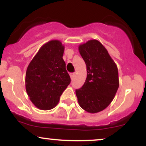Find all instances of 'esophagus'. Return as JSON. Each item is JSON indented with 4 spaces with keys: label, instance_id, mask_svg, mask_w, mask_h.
Masks as SVG:
<instances>
[{
    "label": "esophagus",
    "instance_id": "esophagus-1",
    "mask_svg": "<svg viewBox=\"0 0 146 146\" xmlns=\"http://www.w3.org/2000/svg\"><path fill=\"white\" fill-rule=\"evenodd\" d=\"M70 76H71V80H73V79H74V78H75V73H71V74H70Z\"/></svg>",
    "mask_w": 146,
    "mask_h": 146
}]
</instances>
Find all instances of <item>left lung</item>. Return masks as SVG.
Instances as JSON below:
<instances>
[{
	"instance_id": "left-lung-1",
	"label": "left lung",
	"mask_w": 146,
	"mask_h": 146,
	"mask_svg": "<svg viewBox=\"0 0 146 146\" xmlns=\"http://www.w3.org/2000/svg\"><path fill=\"white\" fill-rule=\"evenodd\" d=\"M86 65L84 84L75 90L79 105L89 113L102 111L109 106L119 86L117 64L104 45L90 40L78 46Z\"/></svg>"
}]
</instances>
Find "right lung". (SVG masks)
I'll return each instance as SVG.
<instances>
[{
  "mask_svg": "<svg viewBox=\"0 0 146 146\" xmlns=\"http://www.w3.org/2000/svg\"><path fill=\"white\" fill-rule=\"evenodd\" d=\"M64 46L58 40L46 42L28 65L25 87L31 102L38 109L56 106L64 90L71 82L62 57Z\"/></svg>",
  "mask_w": 146,
  "mask_h": 146,
  "instance_id": "right-lung-1",
  "label": "right lung"
}]
</instances>
